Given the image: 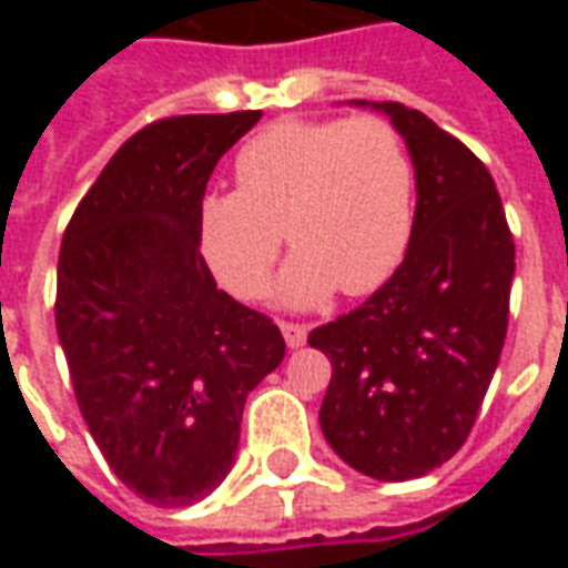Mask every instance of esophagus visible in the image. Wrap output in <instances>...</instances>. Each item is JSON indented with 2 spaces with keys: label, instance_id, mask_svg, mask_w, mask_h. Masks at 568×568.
<instances>
[{
  "label": "esophagus",
  "instance_id": "1",
  "mask_svg": "<svg viewBox=\"0 0 568 568\" xmlns=\"http://www.w3.org/2000/svg\"><path fill=\"white\" fill-rule=\"evenodd\" d=\"M280 332H283L285 344L292 346V349L307 344V325H297V322H280Z\"/></svg>",
  "mask_w": 568,
  "mask_h": 568
}]
</instances>
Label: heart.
Masks as SVG:
<instances>
[{
  "mask_svg": "<svg viewBox=\"0 0 568 568\" xmlns=\"http://www.w3.org/2000/svg\"><path fill=\"white\" fill-rule=\"evenodd\" d=\"M234 179L236 191L200 200L197 240L236 297L264 292L283 234L295 255L276 297L301 310L325 304L337 285L346 295L381 288L410 246L414 161L383 118L271 124L236 151Z\"/></svg>",
  "mask_w": 568,
  "mask_h": 568,
  "instance_id": "heart-1",
  "label": "heart"
}]
</instances>
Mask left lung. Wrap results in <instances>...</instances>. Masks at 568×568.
Returning <instances> with one entry per match:
<instances>
[{"label": "left lung", "mask_w": 568, "mask_h": 568, "mask_svg": "<svg viewBox=\"0 0 568 568\" xmlns=\"http://www.w3.org/2000/svg\"><path fill=\"white\" fill-rule=\"evenodd\" d=\"M349 105L402 133L417 210L398 271L310 332L332 362L320 426L362 475L410 480L447 463L475 426L508 332L514 240L493 175L463 142L402 103Z\"/></svg>", "instance_id": "1"}]
</instances>
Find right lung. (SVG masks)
<instances>
[{
  "label": "right lung",
  "mask_w": 568,
  "mask_h": 568,
  "mask_svg": "<svg viewBox=\"0 0 568 568\" xmlns=\"http://www.w3.org/2000/svg\"><path fill=\"white\" fill-rule=\"evenodd\" d=\"M261 112L175 115L130 136L84 194L57 264V337L81 417L118 480L158 508L206 499L234 465L246 395L280 328L222 292L197 206Z\"/></svg>",
  "instance_id": "add662e5"
}]
</instances>
